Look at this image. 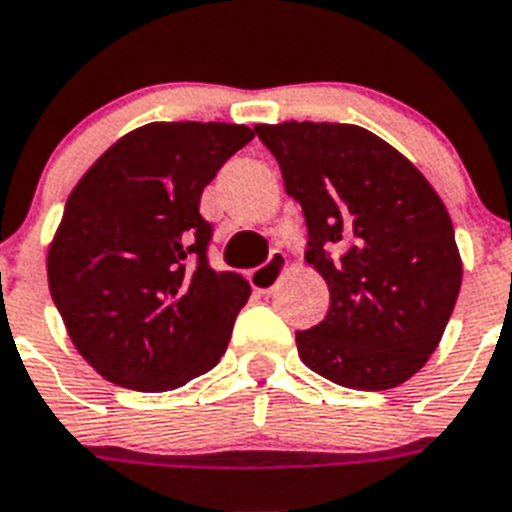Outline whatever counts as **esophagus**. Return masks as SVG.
<instances>
[{
    "label": "esophagus",
    "instance_id": "esophagus-1",
    "mask_svg": "<svg viewBox=\"0 0 512 512\" xmlns=\"http://www.w3.org/2000/svg\"><path fill=\"white\" fill-rule=\"evenodd\" d=\"M283 273H286V255L278 252V249H273L268 257V263L249 273V283H252L257 291H265V294H268V291H273L278 283H281Z\"/></svg>",
    "mask_w": 512,
    "mask_h": 512
}]
</instances>
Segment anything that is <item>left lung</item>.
I'll return each mask as SVG.
<instances>
[{"label": "left lung", "instance_id": "1", "mask_svg": "<svg viewBox=\"0 0 512 512\" xmlns=\"http://www.w3.org/2000/svg\"><path fill=\"white\" fill-rule=\"evenodd\" d=\"M286 195L307 218V263L330 307L296 333L312 372L354 390H388L437 349L461 291L448 208L409 158L356 124H257Z\"/></svg>", "mask_w": 512, "mask_h": 512}]
</instances>
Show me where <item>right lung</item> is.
I'll use <instances>...</instances> for the list:
<instances>
[{
  "mask_svg": "<svg viewBox=\"0 0 512 512\" xmlns=\"http://www.w3.org/2000/svg\"><path fill=\"white\" fill-rule=\"evenodd\" d=\"M252 137L244 124H143L70 192L46 255L49 291L103 380L161 393L226 354L252 289L239 273L210 268L200 195Z\"/></svg>",
  "mask_w": 512,
  "mask_h": 512,
  "instance_id": "1",
  "label": "right lung"
}]
</instances>
